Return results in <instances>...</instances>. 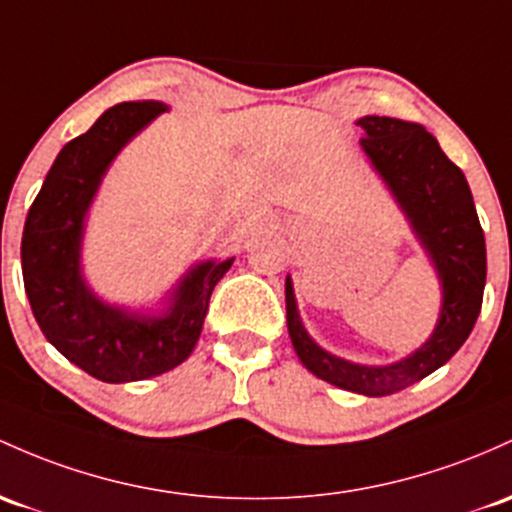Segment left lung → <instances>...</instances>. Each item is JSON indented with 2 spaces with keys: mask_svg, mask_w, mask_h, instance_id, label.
<instances>
[{
  "mask_svg": "<svg viewBox=\"0 0 512 512\" xmlns=\"http://www.w3.org/2000/svg\"><path fill=\"white\" fill-rule=\"evenodd\" d=\"M359 140L369 165L411 223L440 279L435 330L411 355L391 364H359L333 355L303 328L294 284L286 277V328L301 364L318 379L362 396H389L440 369L464 345L479 318L486 286V240L464 172L435 136L413 121L362 116Z\"/></svg>",
  "mask_w": 512,
  "mask_h": 512,
  "instance_id": "obj_1",
  "label": "left lung"
}]
</instances>
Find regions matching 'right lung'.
Listing matches in <instances>:
<instances>
[{"label":"right lung","mask_w":512,"mask_h":512,"mask_svg":"<svg viewBox=\"0 0 512 512\" xmlns=\"http://www.w3.org/2000/svg\"><path fill=\"white\" fill-rule=\"evenodd\" d=\"M170 111L162 101H123L65 145L28 209L21 238L26 296L60 355L106 384L153 379L192 355L213 286L233 265L206 260L162 296L160 311L106 303L82 274L87 216L116 155Z\"/></svg>","instance_id":"right-lung-1"}]
</instances>
